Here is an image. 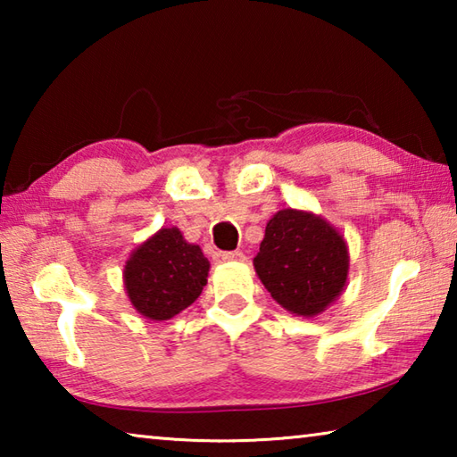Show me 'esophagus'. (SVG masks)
I'll use <instances>...</instances> for the list:
<instances>
[{
  "mask_svg": "<svg viewBox=\"0 0 457 457\" xmlns=\"http://www.w3.org/2000/svg\"><path fill=\"white\" fill-rule=\"evenodd\" d=\"M244 252H223L221 253V260L226 262H244Z\"/></svg>",
  "mask_w": 457,
  "mask_h": 457,
  "instance_id": "1",
  "label": "esophagus"
}]
</instances>
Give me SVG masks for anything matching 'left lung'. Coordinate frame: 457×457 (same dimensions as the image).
I'll list each match as a JSON object with an SVG mask.
<instances>
[{"label":"left lung","mask_w":457,"mask_h":457,"mask_svg":"<svg viewBox=\"0 0 457 457\" xmlns=\"http://www.w3.org/2000/svg\"><path fill=\"white\" fill-rule=\"evenodd\" d=\"M253 268L278 304L312 319L345 290L349 250L320 215L288 207L268 221Z\"/></svg>","instance_id":"8db88e82"}]
</instances>
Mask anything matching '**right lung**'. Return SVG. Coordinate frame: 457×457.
I'll return each mask as SVG.
<instances>
[{"instance_id": "1", "label": "right lung", "mask_w": 457, "mask_h": 457, "mask_svg": "<svg viewBox=\"0 0 457 457\" xmlns=\"http://www.w3.org/2000/svg\"><path fill=\"white\" fill-rule=\"evenodd\" d=\"M207 272L210 262L199 245L185 242L177 228H161L130 253L122 278L138 314L169 320L199 298Z\"/></svg>"}]
</instances>
